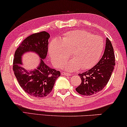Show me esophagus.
Wrapping results in <instances>:
<instances>
[{
    "label": "esophagus",
    "instance_id": "34e87169",
    "mask_svg": "<svg viewBox=\"0 0 127 127\" xmlns=\"http://www.w3.org/2000/svg\"><path fill=\"white\" fill-rule=\"evenodd\" d=\"M62 75H65V76H70V75H71V74H70L65 73V72H63V73H62Z\"/></svg>",
    "mask_w": 127,
    "mask_h": 127
}]
</instances>
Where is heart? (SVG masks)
Masks as SVG:
<instances>
[{
  "label": "heart",
  "mask_w": 127,
  "mask_h": 127,
  "mask_svg": "<svg viewBox=\"0 0 127 127\" xmlns=\"http://www.w3.org/2000/svg\"><path fill=\"white\" fill-rule=\"evenodd\" d=\"M104 47L101 37L77 30L65 33L62 40H52L49 46V53L52 63L56 67H60L68 59L69 53H71L73 59L63 67L68 71H74L80 68L87 70L93 67L99 60Z\"/></svg>",
  "instance_id": "obj_1"
}]
</instances>
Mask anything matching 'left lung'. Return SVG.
<instances>
[{
	"mask_svg": "<svg viewBox=\"0 0 127 127\" xmlns=\"http://www.w3.org/2000/svg\"><path fill=\"white\" fill-rule=\"evenodd\" d=\"M115 65V55L111 43L106 38L102 58L93 68L79 74L81 83L75 89L83 95H91L104 89L110 79Z\"/></svg>",
	"mask_w": 127,
	"mask_h": 127,
	"instance_id": "8db88e82",
	"label": "left lung"
}]
</instances>
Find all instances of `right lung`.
<instances>
[{"label":"right lung","instance_id":"1","mask_svg":"<svg viewBox=\"0 0 127 127\" xmlns=\"http://www.w3.org/2000/svg\"><path fill=\"white\" fill-rule=\"evenodd\" d=\"M50 34L46 32L34 33L21 43L14 53L13 70L14 75L22 89L33 97L47 96L52 91L60 73L46 64ZM33 52L39 56V64L36 69L27 70L21 66L22 56L26 52Z\"/></svg>","mask_w":127,"mask_h":127}]
</instances>
